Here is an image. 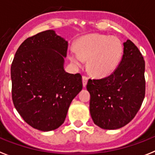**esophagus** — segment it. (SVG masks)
<instances>
[{
	"mask_svg": "<svg viewBox=\"0 0 155 155\" xmlns=\"http://www.w3.org/2000/svg\"><path fill=\"white\" fill-rule=\"evenodd\" d=\"M87 82H88V77H86V76H82V83H83V86H84V87L86 86Z\"/></svg>",
	"mask_w": 155,
	"mask_h": 155,
	"instance_id": "obj_1",
	"label": "esophagus"
}]
</instances>
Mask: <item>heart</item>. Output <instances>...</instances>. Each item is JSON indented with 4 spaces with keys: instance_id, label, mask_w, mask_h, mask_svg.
I'll list each match as a JSON object with an SVG mask.
<instances>
[{
    "instance_id": "heart-1",
    "label": "heart",
    "mask_w": 155,
    "mask_h": 155,
    "mask_svg": "<svg viewBox=\"0 0 155 155\" xmlns=\"http://www.w3.org/2000/svg\"><path fill=\"white\" fill-rule=\"evenodd\" d=\"M76 53L69 54L74 65L82 66L88 59L89 72L96 77H106L113 73L118 66L122 56L120 41L113 36L90 34L83 36L75 44Z\"/></svg>"
}]
</instances>
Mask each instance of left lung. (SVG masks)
I'll use <instances>...</instances> for the list:
<instances>
[{"instance_id": "8db88e82", "label": "left lung", "mask_w": 155, "mask_h": 155, "mask_svg": "<svg viewBox=\"0 0 155 155\" xmlns=\"http://www.w3.org/2000/svg\"><path fill=\"white\" fill-rule=\"evenodd\" d=\"M145 61L138 47L124 43L122 59L115 71L101 79H89V111L101 128L115 130L132 120L145 97Z\"/></svg>"}]
</instances>
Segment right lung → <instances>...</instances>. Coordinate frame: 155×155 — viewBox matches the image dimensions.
Returning a JSON list of instances; mask_svg holds the SVG:
<instances>
[{
    "instance_id": "add662e5",
    "label": "right lung",
    "mask_w": 155,
    "mask_h": 155,
    "mask_svg": "<svg viewBox=\"0 0 155 155\" xmlns=\"http://www.w3.org/2000/svg\"><path fill=\"white\" fill-rule=\"evenodd\" d=\"M68 42L53 30L21 43L11 66L12 97L24 120L50 131L65 121L70 103L82 89L80 74L64 70Z\"/></svg>"
}]
</instances>
